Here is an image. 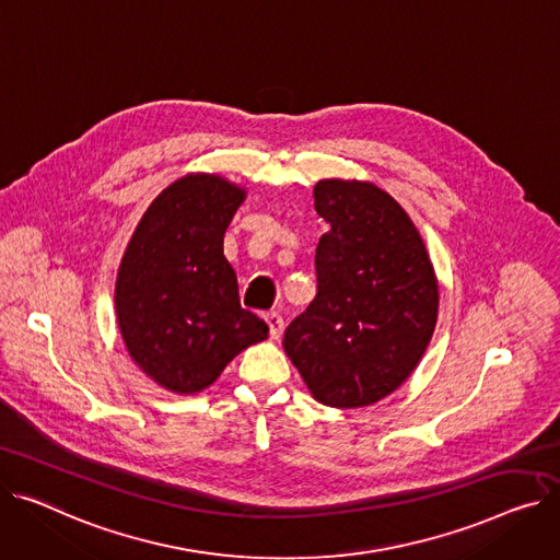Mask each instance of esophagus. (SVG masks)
I'll return each instance as SVG.
<instances>
[{"label": "esophagus", "mask_w": 560, "mask_h": 560, "mask_svg": "<svg viewBox=\"0 0 560 560\" xmlns=\"http://www.w3.org/2000/svg\"><path fill=\"white\" fill-rule=\"evenodd\" d=\"M266 322H268V326H270V338H272V340H279L281 332H283V317H281L277 311H272V313L266 315Z\"/></svg>", "instance_id": "1"}]
</instances>
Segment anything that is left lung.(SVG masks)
<instances>
[{
  "label": "left lung",
  "mask_w": 560,
  "mask_h": 560,
  "mask_svg": "<svg viewBox=\"0 0 560 560\" xmlns=\"http://www.w3.org/2000/svg\"><path fill=\"white\" fill-rule=\"evenodd\" d=\"M330 230L315 252L317 294L283 349L315 400L353 409L394 394L421 362L439 315V281L407 211L374 182L319 179Z\"/></svg>",
  "instance_id": "obj_1"
}]
</instances>
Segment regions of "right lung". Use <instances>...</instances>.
<instances>
[{
  "instance_id": "1",
  "label": "right lung",
  "mask_w": 560,
  "mask_h": 560,
  "mask_svg": "<svg viewBox=\"0 0 560 560\" xmlns=\"http://www.w3.org/2000/svg\"><path fill=\"white\" fill-rule=\"evenodd\" d=\"M245 186L189 173L151 202L121 256L115 313L132 362L173 394L213 385L268 324L241 308L236 272L222 241Z\"/></svg>"
}]
</instances>
